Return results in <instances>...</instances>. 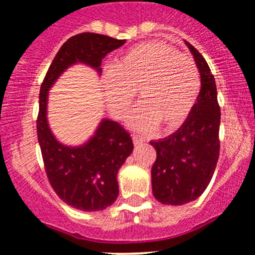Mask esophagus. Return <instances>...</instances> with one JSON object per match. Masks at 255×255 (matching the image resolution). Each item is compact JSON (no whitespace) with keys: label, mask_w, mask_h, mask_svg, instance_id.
<instances>
[{"label":"esophagus","mask_w":255,"mask_h":255,"mask_svg":"<svg viewBox=\"0 0 255 255\" xmlns=\"http://www.w3.org/2000/svg\"><path fill=\"white\" fill-rule=\"evenodd\" d=\"M132 141H134L135 145H140V144H143V138H141L140 135H132Z\"/></svg>","instance_id":"1"}]
</instances>
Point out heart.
Listing matches in <instances>:
<instances>
[{
	"mask_svg": "<svg viewBox=\"0 0 255 255\" xmlns=\"http://www.w3.org/2000/svg\"><path fill=\"white\" fill-rule=\"evenodd\" d=\"M105 98L117 119L128 115L135 91L141 103L130 117L135 130L162 125L172 130L193 111L200 91L197 64L190 56L159 42H144L126 51L103 74Z\"/></svg>",
	"mask_w": 255,
	"mask_h": 255,
	"instance_id": "heart-1",
	"label": "heart"
}]
</instances>
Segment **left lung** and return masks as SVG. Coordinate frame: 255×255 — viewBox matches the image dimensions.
Masks as SVG:
<instances>
[{
	"mask_svg": "<svg viewBox=\"0 0 255 255\" xmlns=\"http://www.w3.org/2000/svg\"><path fill=\"white\" fill-rule=\"evenodd\" d=\"M200 74V92L193 111L176 132L150 141L157 150L152 166V191L162 204L181 206L203 194L220 154L221 111L217 88L207 61L185 42Z\"/></svg>",
	"mask_w": 255,
	"mask_h": 255,
	"instance_id": "left-lung-1",
	"label": "left lung"
}]
</instances>
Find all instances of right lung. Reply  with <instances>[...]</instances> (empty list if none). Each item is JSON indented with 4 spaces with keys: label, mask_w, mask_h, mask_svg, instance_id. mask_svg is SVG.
I'll use <instances>...</instances> for the list:
<instances>
[{
    "label": "right lung",
    "mask_w": 255,
    "mask_h": 255,
    "mask_svg": "<svg viewBox=\"0 0 255 255\" xmlns=\"http://www.w3.org/2000/svg\"><path fill=\"white\" fill-rule=\"evenodd\" d=\"M125 42L96 33L69 38L52 61L40 87L37 134L47 177L56 194L80 211H102L117 199V172L134 145L129 132L108 119H102L91 139L82 145L60 143L47 119L48 92L61 74L75 64L88 65L101 74L102 58Z\"/></svg>",
    "instance_id": "1"
}]
</instances>
